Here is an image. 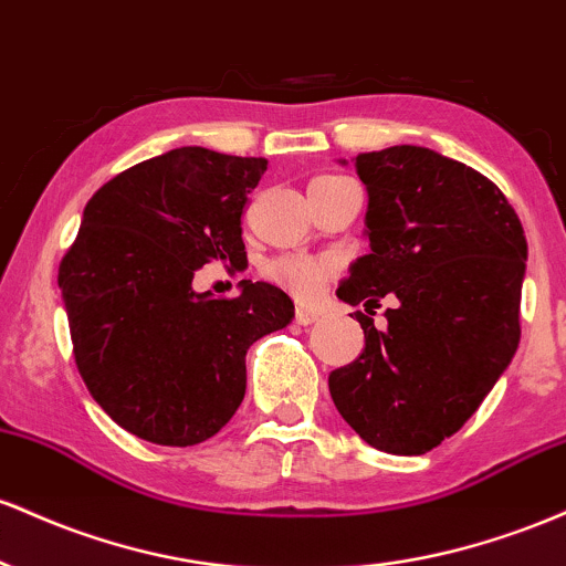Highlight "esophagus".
Listing matches in <instances>:
<instances>
[{"instance_id":"esophagus-1","label":"esophagus","mask_w":566,"mask_h":566,"mask_svg":"<svg viewBox=\"0 0 566 566\" xmlns=\"http://www.w3.org/2000/svg\"><path fill=\"white\" fill-rule=\"evenodd\" d=\"M317 310H313V307H304V304H300V307L294 310V321L300 323V326H307V323H315L317 321Z\"/></svg>"}]
</instances>
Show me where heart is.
<instances>
[{"instance_id":"obj_1","label":"heart","mask_w":566,"mask_h":566,"mask_svg":"<svg viewBox=\"0 0 566 566\" xmlns=\"http://www.w3.org/2000/svg\"><path fill=\"white\" fill-rule=\"evenodd\" d=\"M336 184H347V179H342V176H317V179L310 184V192H313V189L336 187ZM336 270H339L336 259L304 256V253H285V256H277L264 264L266 281L281 285L283 291L300 296V300H313L317 289L336 275Z\"/></svg>"}]
</instances>
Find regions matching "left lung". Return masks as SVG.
<instances>
[{
    "instance_id": "left-lung-1",
    "label": "left lung",
    "mask_w": 566,
    "mask_h": 566,
    "mask_svg": "<svg viewBox=\"0 0 566 566\" xmlns=\"http://www.w3.org/2000/svg\"><path fill=\"white\" fill-rule=\"evenodd\" d=\"M355 168L371 253L336 296L368 314L394 304L382 333L355 313L366 345L328 390L368 447L424 454L471 420L516 353L524 227L497 184L424 146L364 151Z\"/></svg>"
}]
</instances>
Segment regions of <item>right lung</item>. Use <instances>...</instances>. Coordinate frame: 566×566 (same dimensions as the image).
<instances>
[{"mask_svg": "<svg viewBox=\"0 0 566 566\" xmlns=\"http://www.w3.org/2000/svg\"><path fill=\"white\" fill-rule=\"evenodd\" d=\"M262 157L181 146L106 181L87 200L59 264L74 360L95 403L128 433L195 447L232 420L245 396V353L289 326L277 285L198 294L200 266H245L240 216Z\"/></svg>", "mask_w": 566, "mask_h": 566, "instance_id": "right-lung-1", "label": "right lung"}]
</instances>
